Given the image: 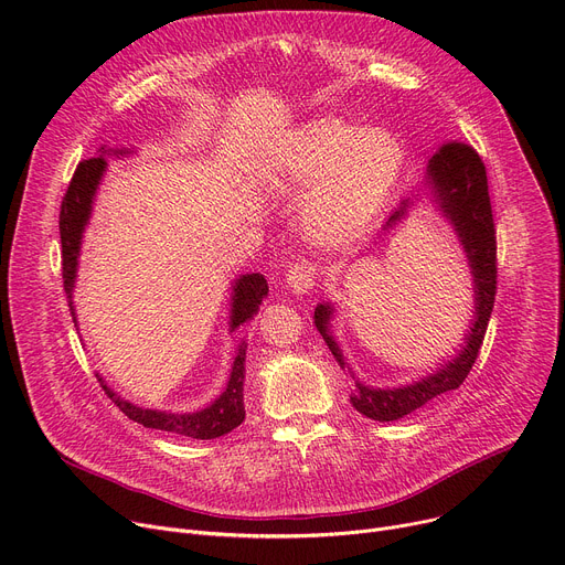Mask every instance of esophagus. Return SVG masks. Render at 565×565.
I'll use <instances>...</instances> for the list:
<instances>
[{
    "instance_id": "obj_1",
    "label": "esophagus",
    "mask_w": 565,
    "mask_h": 565,
    "mask_svg": "<svg viewBox=\"0 0 565 565\" xmlns=\"http://www.w3.org/2000/svg\"><path fill=\"white\" fill-rule=\"evenodd\" d=\"M316 266L311 260H297L288 268L286 273V286L295 292V295H305L316 286Z\"/></svg>"
}]
</instances>
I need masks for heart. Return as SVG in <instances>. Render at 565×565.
<instances>
[{
    "label": "heart",
    "instance_id": "b5f03b06",
    "mask_svg": "<svg viewBox=\"0 0 565 565\" xmlns=\"http://www.w3.org/2000/svg\"><path fill=\"white\" fill-rule=\"evenodd\" d=\"M402 147L384 129L318 122L297 131L279 154L270 185L302 204V230L318 247H343L377 215L402 170Z\"/></svg>",
    "mask_w": 565,
    "mask_h": 565
}]
</instances>
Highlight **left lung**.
Returning <instances> with one entry per match:
<instances>
[{"label": "left lung", "mask_w": 565, "mask_h": 565, "mask_svg": "<svg viewBox=\"0 0 565 565\" xmlns=\"http://www.w3.org/2000/svg\"><path fill=\"white\" fill-rule=\"evenodd\" d=\"M423 195L434 204V209L449 222L455 230L459 245L468 258V268L472 275V292H475V307L472 320L463 335V343L459 345L457 354L438 363L418 382H411L397 388H374L363 384L354 370L350 367L341 345H338L335 335L331 331V320L335 307L331 302H322L316 307V327L324 338L327 348L331 350L333 359L338 361L350 377L354 380V391L350 395L352 406L363 413L370 420L393 423L399 420L408 413L423 408L434 397L455 391L463 384L472 363L479 354L483 333L491 320L493 302H495V224L491 211V198H488V179L486 168L475 149L466 142H445L438 152L429 159L423 185L418 188V195L402 200V204L393 211L388 222L384 224V232L393 230L399 224L413 204L420 202Z\"/></svg>", "instance_id": "8db88e82"}]
</instances>
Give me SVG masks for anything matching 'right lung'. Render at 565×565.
Returning <instances> with one entry per match:
<instances>
[{"instance_id":"add662e5","label":"right lung","mask_w":565,"mask_h":565,"mask_svg":"<svg viewBox=\"0 0 565 565\" xmlns=\"http://www.w3.org/2000/svg\"><path fill=\"white\" fill-rule=\"evenodd\" d=\"M131 154V149H99V157L82 161L74 170V177L70 181L67 193L61 204V217H58V230H61V247H63V286L70 299V311L72 320L77 324V313H74V281H77V270H79V256H82V241L84 232L90 222L93 215V202L97 195V188L104 179L106 172V159L104 157H125ZM268 295V281L260 273L252 275H241L234 279L232 286V311H230V333H234L238 327L249 322L263 302V297ZM79 329V324H77ZM245 350L247 343L241 341L236 356L232 361V372L224 391L204 408L200 411H159V408H145L138 406L125 397H120L116 391H113L104 377L97 380L106 395L120 406L125 416H129L134 423L149 427V429H161V431H172L181 434L188 438H200V440H211L220 438L224 434H230L245 420V402H243V388H245Z\"/></svg>"}]
</instances>
